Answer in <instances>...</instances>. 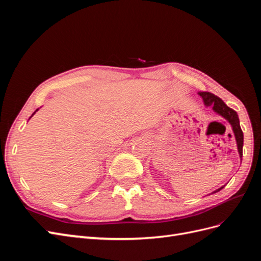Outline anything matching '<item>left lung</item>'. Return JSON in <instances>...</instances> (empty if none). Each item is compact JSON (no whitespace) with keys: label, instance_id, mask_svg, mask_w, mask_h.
Here are the masks:
<instances>
[{"label":"left lung","instance_id":"8db88e82","mask_svg":"<svg viewBox=\"0 0 261 261\" xmlns=\"http://www.w3.org/2000/svg\"><path fill=\"white\" fill-rule=\"evenodd\" d=\"M200 96L202 97L203 101H204V105L207 107H212L213 111L217 112L218 114H220L222 117H224L225 120H227V122L232 125V128L234 132V135H235V139H236V143H238V149H239V153L240 156H243V144H244V135H243V132L242 128L240 126V118L238 113H236L233 109L228 108L224 102L221 100L219 97L215 96V94L211 93V92H199ZM224 186H222L221 188L217 189L216 192H219L222 189ZM213 192V193H216Z\"/></svg>","mask_w":261,"mask_h":261}]
</instances>
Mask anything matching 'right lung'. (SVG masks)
Listing matches in <instances>:
<instances>
[{"instance_id":"obj_1","label":"right lung","mask_w":261,"mask_h":261,"mask_svg":"<svg viewBox=\"0 0 261 261\" xmlns=\"http://www.w3.org/2000/svg\"><path fill=\"white\" fill-rule=\"evenodd\" d=\"M36 111H38V110H36ZM35 113H36V112H35ZM35 113H34V114H35ZM34 114H33V115H34Z\"/></svg>"}]
</instances>
